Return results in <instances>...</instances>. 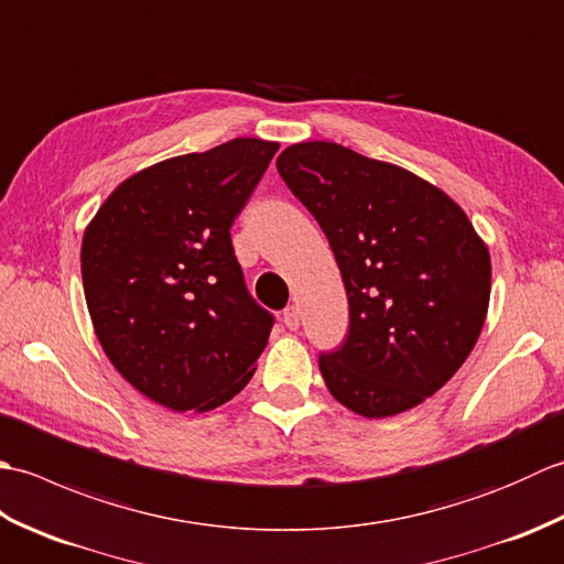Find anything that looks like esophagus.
Returning a JSON list of instances; mask_svg holds the SVG:
<instances>
[{
  "label": "esophagus",
  "instance_id": "34e87169",
  "mask_svg": "<svg viewBox=\"0 0 564 564\" xmlns=\"http://www.w3.org/2000/svg\"><path fill=\"white\" fill-rule=\"evenodd\" d=\"M283 325L289 327V329H297V327H301V310H297L295 305L285 307V310H283Z\"/></svg>",
  "mask_w": 564,
  "mask_h": 564
}]
</instances>
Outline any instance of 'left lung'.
Returning a JSON list of instances; mask_svg holds the SVG:
<instances>
[{
	"label": "left lung",
	"mask_w": 564,
	"mask_h": 564,
	"mask_svg": "<svg viewBox=\"0 0 564 564\" xmlns=\"http://www.w3.org/2000/svg\"><path fill=\"white\" fill-rule=\"evenodd\" d=\"M275 166L327 235L349 297V334L319 354L327 390L368 419L422 404L480 337L487 245L458 203L398 164L313 140Z\"/></svg>",
	"instance_id": "left-lung-1"
}]
</instances>
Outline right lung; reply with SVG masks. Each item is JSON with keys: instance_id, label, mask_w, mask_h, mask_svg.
I'll return each mask as SVG.
<instances>
[{"instance_id": "right-lung-1", "label": "right lung", "mask_w": 564, "mask_h": 564, "mask_svg": "<svg viewBox=\"0 0 564 564\" xmlns=\"http://www.w3.org/2000/svg\"><path fill=\"white\" fill-rule=\"evenodd\" d=\"M275 150L235 138L152 164L84 232L82 283L101 349L166 410H215L254 376L273 315L247 291L230 227Z\"/></svg>"}]
</instances>
